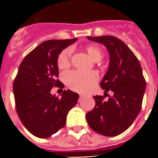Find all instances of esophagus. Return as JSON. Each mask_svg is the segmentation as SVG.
I'll list each match as a JSON object with an SVG mask.
<instances>
[{
	"label": "esophagus",
	"instance_id": "1",
	"mask_svg": "<svg viewBox=\"0 0 158 158\" xmlns=\"http://www.w3.org/2000/svg\"><path fill=\"white\" fill-rule=\"evenodd\" d=\"M83 97H84V95H81V94L79 95V99H80V100H81V99L83 98Z\"/></svg>",
	"mask_w": 158,
	"mask_h": 158
}]
</instances>
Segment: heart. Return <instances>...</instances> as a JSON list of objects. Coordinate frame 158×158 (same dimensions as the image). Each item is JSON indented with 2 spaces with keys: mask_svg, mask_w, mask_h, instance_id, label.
<instances>
[{
  "mask_svg": "<svg viewBox=\"0 0 158 158\" xmlns=\"http://www.w3.org/2000/svg\"><path fill=\"white\" fill-rule=\"evenodd\" d=\"M89 55L95 62H100L103 58V52L100 47L96 46H89L86 48ZM72 50L67 48L60 53L58 58V65L61 69L66 68L70 64ZM99 76L94 71L82 73L80 71H69L64 74L65 84L72 90L79 93L88 91L98 81Z\"/></svg>",
  "mask_w": 158,
  "mask_h": 158,
  "instance_id": "1",
  "label": "heart"
}]
</instances>
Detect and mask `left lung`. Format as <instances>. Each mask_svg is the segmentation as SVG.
Returning <instances> with one entry per match:
<instances>
[{
  "label": "left lung",
  "mask_w": 158,
  "mask_h": 158,
  "mask_svg": "<svg viewBox=\"0 0 158 158\" xmlns=\"http://www.w3.org/2000/svg\"><path fill=\"white\" fill-rule=\"evenodd\" d=\"M87 38L105 46L109 53L110 62L100 84L104 90V96L93 97L96 104L86 114V120L96 133L116 136L133 123L142 108L146 90L142 67L135 54L118 38L111 35ZM109 91L113 92V96L104 101Z\"/></svg>",
  "instance_id": "1"
}]
</instances>
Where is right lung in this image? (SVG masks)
Segmentation results:
<instances>
[{"mask_svg": "<svg viewBox=\"0 0 158 158\" xmlns=\"http://www.w3.org/2000/svg\"><path fill=\"white\" fill-rule=\"evenodd\" d=\"M77 39L52 40L42 43L23 58L13 82L18 116L26 129L41 139L50 138L63 127L69 110L77 103V93L63 91L62 97L51 93L57 80L60 53Z\"/></svg>", "mask_w": 158, "mask_h": 158, "instance_id": "right-lung-1", "label": "right lung"}]
</instances>
